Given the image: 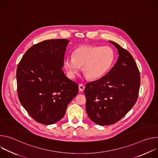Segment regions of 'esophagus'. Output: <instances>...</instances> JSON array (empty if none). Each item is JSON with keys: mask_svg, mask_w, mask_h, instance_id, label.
I'll return each mask as SVG.
<instances>
[{"mask_svg": "<svg viewBox=\"0 0 158 158\" xmlns=\"http://www.w3.org/2000/svg\"><path fill=\"white\" fill-rule=\"evenodd\" d=\"M84 89H85V86H84L83 84H79V91H81V92L84 91Z\"/></svg>", "mask_w": 158, "mask_h": 158, "instance_id": "1", "label": "esophagus"}]
</instances>
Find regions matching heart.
I'll return each mask as SVG.
<instances>
[{"mask_svg":"<svg viewBox=\"0 0 158 158\" xmlns=\"http://www.w3.org/2000/svg\"><path fill=\"white\" fill-rule=\"evenodd\" d=\"M114 52L109 46L84 45L74 51L73 57H66L63 64L70 78L74 79L82 66L83 73L87 77L96 80L109 72L114 64Z\"/></svg>","mask_w":158,"mask_h":158,"instance_id":"obj_1","label":"heart"}]
</instances>
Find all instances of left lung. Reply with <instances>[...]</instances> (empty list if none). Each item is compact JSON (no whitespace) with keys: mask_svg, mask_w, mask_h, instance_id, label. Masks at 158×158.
Wrapping results in <instances>:
<instances>
[{"mask_svg":"<svg viewBox=\"0 0 158 158\" xmlns=\"http://www.w3.org/2000/svg\"><path fill=\"white\" fill-rule=\"evenodd\" d=\"M115 65L101 79L86 84L85 110L92 121L100 126L113 124L121 119L136 103L140 87L137 64L131 54L117 43Z\"/></svg>","mask_w":158,"mask_h":158,"instance_id":"obj_1","label":"left lung"}]
</instances>
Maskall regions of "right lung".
I'll use <instances>...</instances> for the list:
<instances>
[{
    "mask_svg": "<svg viewBox=\"0 0 158 158\" xmlns=\"http://www.w3.org/2000/svg\"><path fill=\"white\" fill-rule=\"evenodd\" d=\"M69 40L42 41L30 48L16 73L19 99L37 122L52 124L64 116L78 94V84L67 77L62 67Z\"/></svg>",
    "mask_w": 158,
    "mask_h": 158,
    "instance_id": "right-lung-1",
    "label": "right lung"
}]
</instances>
